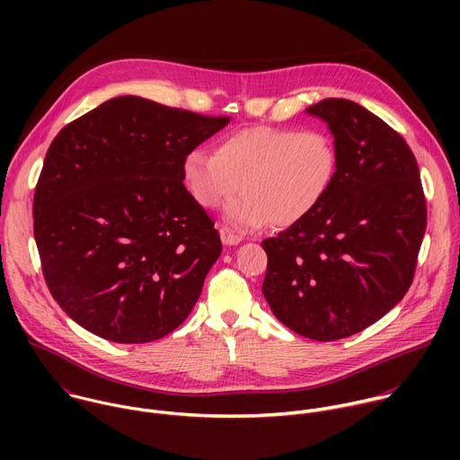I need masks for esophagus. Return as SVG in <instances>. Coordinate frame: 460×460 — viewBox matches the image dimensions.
<instances>
[{"mask_svg":"<svg viewBox=\"0 0 460 460\" xmlns=\"http://www.w3.org/2000/svg\"><path fill=\"white\" fill-rule=\"evenodd\" d=\"M220 238H222V243H224V245H238V243L242 242V236L236 234V233H233V231L227 229V227H222V229H220Z\"/></svg>","mask_w":460,"mask_h":460,"instance_id":"obj_1","label":"esophagus"}]
</instances>
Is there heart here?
<instances>
[{
	"mask_svg": "<svg viewBox=\"0 0 460 460\" xmlns=\"http://www.w3.org/2000/svg\"><path fill=\"white\" fill-rule=\"evenodd\" d=\"M339 171L335 140L325 130L252 125L224 137L215 155L194 149L181 162V178L204 209H226L240 231L270 224L289 229L305 222L330 196Z\"/></svg>",
	"mask_w": 460,
	"mask_h": 460,
	"instance_id": "b5f03b06",
	"label": "heart"
}]
</instances>
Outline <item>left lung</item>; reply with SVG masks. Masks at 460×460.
Returning <instances> with one entry per match:
<instances>
[{
	"label": "left lung",
	"mask_w": 460,
	"mask_h": 460,
	"mask_svg": "<svg viewBox=\"0 0 460 460\" xmlns=\"http://www.w3.org/2000/svg\"><path fill=\"white\" fill-rule=\"evenodd\" d=\"M305 112L330 127L339 171L314 215L261 242V293L289 330L330 342L366 330L404 298L426 231V200L410 146L384 119L344 98Z\"/></svg>",
	"instance_id": "obj_1"
}]
</instances>
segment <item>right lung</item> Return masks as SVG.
Masks as SVG:
<instances>
[{
  "label": "right lung",
  "mask_w": 460,
  "mask_h": 460,
  "mask_svg": "<svg viewBox=\"0 0 460 460\" xmlns=\"http://www.w3.org/2000/svg\"><path fill=\"white\" fill-rule=\"evenodd\" d=\"M227 123L118 96L52 140L34 238L50 295L87 332L146 344L187 318L222 242L185 189L181 162Z\"/></svg>",
  "instance_id": "obj_1"
}]
</instances>
